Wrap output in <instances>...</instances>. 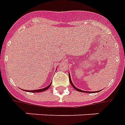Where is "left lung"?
Returning a JSON list of instances; mask_svg holds the SVG:
<instances>
[{"mask_svg":"<svg viewBox=\"0 0 125 125\" xmlns=\"http://www.w3.org/2000/svg\"><path fill=\"white\" fill-rule=\"evenodd\" d=\"M69 81H70V83L71 84V85H72L73 87H74V89H76L77 91H78V92H85V93H93L94 92H86V91H83V90H81V89H78V88H77L76 87L73 85V82L71 81V77H70V75H69Z\"/></svg>","mask_w":125,"mask_h":125,"instance_id":"1","label":"left lung"}]
</instances>
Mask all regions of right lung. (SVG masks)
<instances>
[{
	"label": "right lung",
	"mask_w": 125,
	"mask_h": 125,
	"mask_svg": "<svg viewBox=\"0 0 125 125\" xmlns=\"http://www.w3.org/2000/svg\"><path fill=\"white\" fill-rule=\"evenodd\" d=\"M50 85H51V83L48 85V87H45V88H43V89H36V90H31V91H28V90H25L26 92H33V93H36V92H44V91H46V90H47V89H48L49 87H50ZM24 90V89H23Z\"/></svg>",
	"instance_id": "add662e5"
}]
</instances>
